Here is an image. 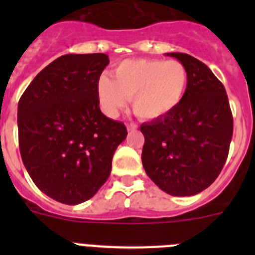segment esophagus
<instances>
[{
	"label": "esophagus",
	"mask_w": 255,
	"mask_h": 255,
	"mask_svg": "<svg viewBox=\"0 0 255 255\" xmlns=\"http://www.w3.org/2000/svg\"><path fill=\"white\" fill-rule=\"evenodd\" d=\"M126 128H128V130H129V131H132V130L136 129V128H138V126L135 125V124L130 123V124H128V125H126Z\"/></svg>",
	"instance_id": "esophagus-1"
}]
</instances>
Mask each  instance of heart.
<instances>
[{"mask_svg":"<svg viewBox=\"0 0 255 255\" xmlns=\"http://www.w3.org/2000/svg\"><path fill=\"white\" fill-rule=\"evenodd\" d=\"M114 76L102 75L97 83L98 101L108 117H116L129 98L140 119L163 117L177 107L188 87V71L176 60H126Z\"/></svg>","mask_w":255,"mask_h":255,"instance_id":"1","label":"heart"}]
</instances>
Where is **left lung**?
<instances>
[{
	"mask_svg": "<svg viewBox=\"0 0 255 255\" xmlns=\"http://www.w3.org/2000/svg\"><path fill=\"white\" fill-rule=\"evenodd\" d=\"M188 71L181 102L166 116L144 123L143 167L173 197H191L217 179L229 154L234 121L222 83L207 65L180 52L166 53Z\"/></svg>",
	"mask_w": 255,
	"mask_h": 255,
	"instance_id": "1",
	"label": "left lung"
}]
</instances>
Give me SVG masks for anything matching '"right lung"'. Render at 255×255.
Masks as SVG:
<instances>
[{
	"label": "right lung",
	"mask_w": 255,
	"mask_h": 255,
	"mask_svg": "<svg viewBox=\"0 0 255 255\" xmlns=\"http://www.w3.org/2000/svg\"><path fill=\"white\" fill-rule=\"evenodd\" d=\"M108 62L105 53L61 56L19 101L22 163L37 188L60 203L80 204L100 190L128 135L100 108L97 83Z\"/></svg>",
	"instance_id": "1"
}]
</instances>
